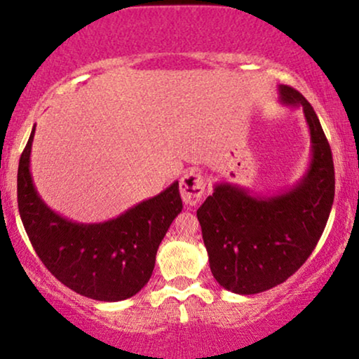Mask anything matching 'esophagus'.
<instances>
[{"instance_id": "34e87169", "label": "esophagus", "mask_w": 359, "mask_h": 359, "mask_svg": "<svg viewBox=\"0 0 359 359\" xmlns=\"http://www.w3.org/2000/svg\"><path fill=\"white\" fill-rule=\"evenodd\" d=\"M205 192V179L202 174L195 170L185 172L180 179V195H182V201L190 207H195Z\"/></svg>"}]
</instances>
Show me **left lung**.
<instances>
[{"instance_id":"1","label":"left lung","mask_w":359,"mask_h":359,"mask_svg":"<svg viewBox=\"0 0 359 359\" xmlns=\"http://www.w3.org/2000/svg\"><path fill=\"white\" fill-rule=\"evenodd\" d=\"M285 106L302 107L311 139L310 165L273 195L220 182L197 210L213 278L229 292L255 294L288 280L315 250L334 198L333 156L311 104L278 86Z\"/></svg>"}]
</instances>
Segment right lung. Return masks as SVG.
Instances as JSON below:
<instances>
[{
	"label": "right lung",
	"mask_w": 359,
	"mask_h": 359,
	"mask_svg": "<svg viewBox=\"0 0 359 359\" xmlns=\"http://www.w3.org/2000/svg\"><path fill=\"white\" fill-rule=\"evenodd\" d=\"M34 129L18 165V208L44 266L72 292L97 302H121L147 285L157 248L182 212L179 182L116 219L79 224L44 203L29 170Z\"/></svg>",
	"instance_id": "add662e5"
}]
</instances>
